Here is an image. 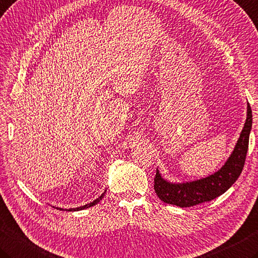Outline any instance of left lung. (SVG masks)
<instances>
[{
  "label": "left lung",
  "instance_id": "obj_1",
  "mask_svg": "<svg viewBox=\"0 0 258 258\" xmlns=\"http://www.w3.org/2000/svg\"><path fill=\"white\" fill-rule=\"evenodd\" d=\"M251 123H253V115H251L250 106L247 102L246 122L233 152L218 171L206 178L185 181V182H171L164 179L159 169H156L154 190L159 198L165 204L186 208V207L210 201L225 194L236 182L243 171L247 150H248Z\"/></svg>",
  "mask_w": 258,
  "mask_h": 258
}]
</instances>
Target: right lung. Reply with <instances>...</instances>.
<instances>
[{"label":"right lung","mask_w":258,"mask_h":258,"mask_svg":"<svg viewBox=\"0 0 258 258\" xmlns=\"http://www.w3.org/2000/svg\"><path fill=\"white\" fill-rule=\"evenodd\" d=\"M105 194H106V190L104 191V192L100 195L97 199L96 200H94L93 203H89V204H87V205H85V206H80V207H77V208H69V209H63V208H57L59 209V210H67V211H79V210H84V209H87V208H90V207H93V206H95V205H97L100 200H102L103 198H104V196H105Z\"/></svg>","instance_id":"right-lung-1"}]
</instances>
